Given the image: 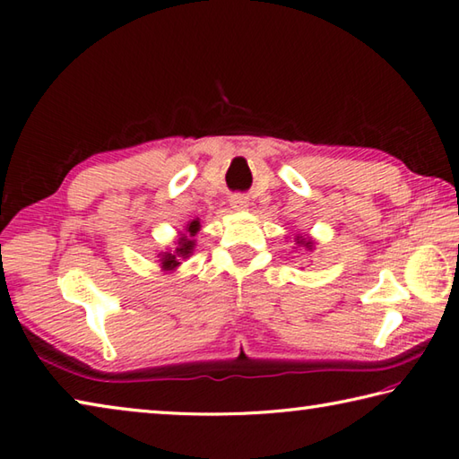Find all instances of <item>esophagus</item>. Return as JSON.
Masks as SVG:
<instances>
[{
  "mask_svg": "<svg viewBox=\"0 0 459 459\" xmlns=\"http://www.w3.org/2000/svg\"><path fill=\"white\" fill-rule=\"evenodd\" d=\"M230 206L235 208V211H245V208L248 206V198L243 195H235L230 198Z\"/></svg>",
  "mask_w": 459,
  "mask_h": 459,
  "instance_id": "34e87169",
  "label": "esophagus"
}]
</instances>
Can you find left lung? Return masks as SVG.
<instances>
[{
    "instance_id": "left-lung-1",
    "label": "left lung",
    "mask_w": 459,
    "mask_h": 459,
    "mask_svg": "<svg viewBox=\"0 0 459 459\" xmlns=\"http://www.w3.org/2000/svg\"><path fill=\"white\" fill-rule=\"evenodd\" d=\"M297 243H299V245H303L305 248H311V247H313V243H311V240H307V238H301V237H299V238H297Z\"/></svg>"
}]
</instances>
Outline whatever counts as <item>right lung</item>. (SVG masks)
<instances>
[{
  "mask_svg": "<svg viewBox=\"0 0 459 459\" xmlns=\"http://www.w3.org/2000/svg\"><path fill=\"white\" fill-rule=\"evenodd\" d=\"M198 229H201V222H198V221H193V222L188 224L186 235L180 237V240L177 243V248H174V251H170V253H164L162 255V269L172 271L174 266L180 264L178 263L180 256L185 258V256L190 255V251H193V247H195V240H190V238L196 235Z\"/></svg>",
  "mask_w": 459,
  "mask_h": 459,
  "instance_id": "add662e5",
  "label": "right lung"
}]
</instances>
